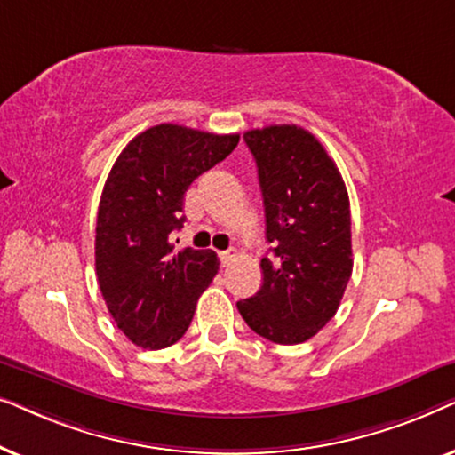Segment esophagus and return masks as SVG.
I'll return each instance as SVG.
<instances>
[{"label": "esophagus", "instance_id": "34e87169", "mask_svg": "<svg viewBox=\"0 0 455 455\" xmlns=\"http://www.w3.org/2000/svg\"><path fill=\"white\" fill-rule=\"evenodd\" d=\"M220 257H221V265L228 267L235 257H238V251H234V248H229V251H223V252L220 254Z\"/></svg>", "mask_w": 455, "mask_h": 455}]
</instances>
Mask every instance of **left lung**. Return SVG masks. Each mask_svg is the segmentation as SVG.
Wrapping results in <instances>:
<instances>
[{
  "label": "left lung",
  "instance_id": "left-lung-1",
  "mask_svg": "<svg viewBox=\"0 0 455 455\" xmlns=\"http://www.w3.org/2000/svg\"><path fill=\"white\" fill-rule=\"evenodd\" d=\"M267 242L263 285L238 302L246 325L275 344H302L338 313L352 275L350 198L338 165L294 124L248 130Z\"/></svg>",
  "mask_w": 455,
  "mask_h": 455
}]
</instances>
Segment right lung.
Here are the masks:
<instances>
[{
    "label": "right lung",
    "instance_id": "add662e5",
    "mask_svg": "<svg viewBox=\"0 0 455 455\" xmlns=\"http://www.w3.org/2000/svg\"><path fill=\"white\" fill-rule=\"evenodd\" d=\"M240 134L159 124L134 136L111 167L97 213L95 267L109 315L140 347L182 338L198 296L213 282V251H176L184 195L238 145Z\"/></svg>",
    "mask_w": 455,
    "mask_h": 455
}]
</instances>
